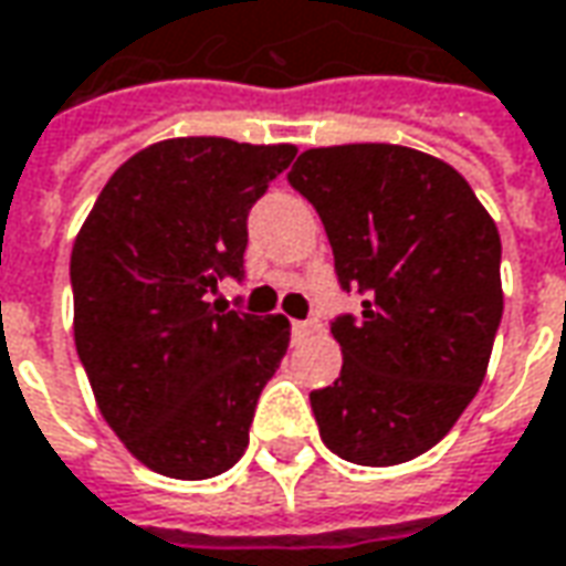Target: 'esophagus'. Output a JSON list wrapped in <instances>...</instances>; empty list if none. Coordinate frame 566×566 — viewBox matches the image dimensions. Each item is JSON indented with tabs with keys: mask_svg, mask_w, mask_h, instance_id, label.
<instances>
[{
	"mask_svg": "<svg viewBox=\"0 0 566 566\" xmlns=\"http://www.w3.org/2000/svg\"><path fill=\"white\" fill-rule=\"evenodd\" d=\"M314 327H317V324H311V321H292V339H305L308 333H314Z\"/></svg>",
	"mask_w": 566,
	"mask_h": 566,
	"instance_id": "34e87169",
	"label": "esophagus"
}]
</instances>
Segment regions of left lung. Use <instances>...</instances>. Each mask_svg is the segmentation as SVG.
<instances>
[{"mask_svg":"<svg viewBox=\"0 0 566 566\" xmlns=\"http://www.w3.org/2000/svg\"><path fill=\"white\" fill-rule=\"evenodd\" d=\"M286 180L327 230L343 292L361 314L333 317L339 380L311 392L333 454L405 464L464 415L502 324V239L458 170L389 143L298 155Z\"/></svg>","mask_w":566,"mask_h":566,"instance_id":"left-lung-1","label":"left lung"}]
</instances>
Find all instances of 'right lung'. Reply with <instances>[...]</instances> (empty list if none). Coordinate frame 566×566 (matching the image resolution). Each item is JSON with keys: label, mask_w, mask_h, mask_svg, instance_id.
I'll list each match as a JSON object with an SVG mask.
<instances>
[{"label": "right lung", "mask_w": 566, "mask_h": 566, "mask_svg": "<svg viewBox=\"0 0 566 566\" xmlns=\"http://www.w3.org/2000/svg\"><path fill=\"white\" fill-rule=\"evenodd\" d=\"M292 158L295 146L165 139L112 174L80 227V364L108 427L155 473L208 480L249 446L290 321L223 311L208 292L242 280L249 211Z\"/></svg>", "instance_id": "obj_1"}]
</instances>
